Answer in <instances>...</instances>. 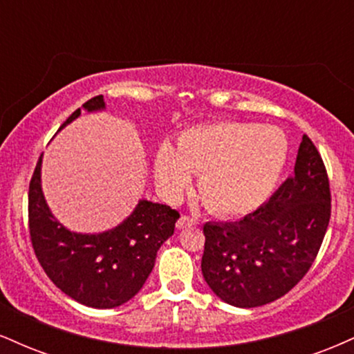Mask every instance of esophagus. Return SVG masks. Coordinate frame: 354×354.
Here are the masks:
<instances>
[{"label": "esophagus", "mask_w": 354, "mask_h": 354, "mask_svg": "<svg viewBox=\"0 0 354 354\" xmlns=\"http://www.w3.org/2000/svg\"><path fill=\"white\" fill-rule=\"evenodd\" d=\"M196 225H198L196 219L191 218V216H186V214H183V216L176 221L178 230H185V228H189V226H196Z\"/></svg>", "instance_id": "34e87169"}]
</instances>
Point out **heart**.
<instances>
[{"instance_id":"obj_1","label":"heart","mask_w":354,"mask_h":354,"mask_svg":"<svg viewBox=\"0 0 354 354\" xmlns=\"http://www.w3.org/2000/svg\"><path fill=\"white\" fill-rule=\"evenodd\" d=\"M286 153V138L273 126L203 124L183 133L176 149H158L154 176L166 194L176 196L189 174H200L198 193L206 208L219 216H239L270 196Z\"/></svg>"}]
</instances>
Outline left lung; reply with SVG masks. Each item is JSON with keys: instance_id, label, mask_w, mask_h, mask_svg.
<instances>
[{"instance_id": "1", "label": "left lung", "mask_w": 354, "mask_h": 354, "mask_svg": "<svg viewBox=\"0 0 354 354\" xmlns=\"http://www.w3.org/2000/svg\"><path fill=\"white\" fill-rule=\"evenodd\" d=\"M331 218L326 166L303 135L295 174L253 213L206 223L203 278L223 301L256 308L281 298L308 273Z\"/></svg>"}]
</instances>
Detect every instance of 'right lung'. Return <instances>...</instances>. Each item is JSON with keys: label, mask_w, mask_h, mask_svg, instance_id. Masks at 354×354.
<instances>
[{"label": "right lung", "mask_w": 354, "mask_h": 354, "mask_svg": "<svg viewBox=\"0 0 354 354\" xmlns=\"http://www.w3.org/2000/svg\"><path fill=\"white\" fill-rule=\"evenodd\" d=\"M103 108V95L83 104L86 111ZM80 115L78 108L61 128ZM178 218L180 213L169 206L141 200L116 228L100 234L73 233L56 221L44 201L41 156L30 181L28 223L36 258L64 295L89 308L121 306L143 288L158 250L174 233Z\"/></svg>", "instance_id": "add662e5"}]
</instances>
